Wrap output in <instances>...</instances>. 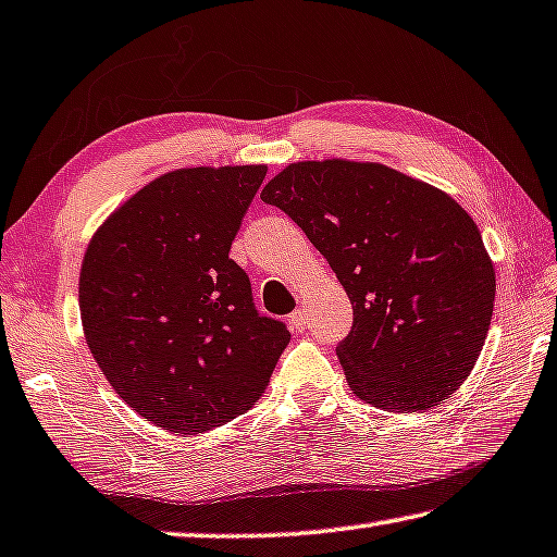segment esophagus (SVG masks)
I'll return each instance as SVG.
<instances>
[{"label":"esophagus","mask_w":557,"mask_h":557,"mask_svg":"<svg viewBox=\"0 0 557 557\" xmlns=\"http://www.w3.org/2000/svg\"><path fill=\"white\" fill-rule=\"evenodd\" d=\"M288 323H290V329L304 331L306 329V311H304V308H296V311L288 315Z\"/></svg>","instance_id":"obj_1"}]
</instances>
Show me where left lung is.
<instances>
[{
    "mask_svg": "<svg viewBox=\"0 0 557 557\" xmlns=\"http://www.w3.org/2000/svg\"><path fill=\"white\" fill-rule=\"evenodd\" d=\"M304 228L354 306L336 354L366 404L413 413L463 386L483 350L495 271L475 221L383 164L298 161L263 186Z\"/></svg>",
    "mask_w": 557,
    "mask_h": 557,
    "instance_id": "8db88e82",
    "label": "left lung"
}]
</instances>
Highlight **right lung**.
<instances>
[{
	"instance_id": "1",
	"label": "right lung",
	"mask_w": 557,
	"mask_h": 557,
	"mask_svg": "<svg viewBox=\"0 0 557 557\" xmlns=\"http://www.w3.org/2000/svg\"><path fill=\"white\" fill-rule=\"evenodd\" d=\"M267 166L178 169L111 213L84 253L79 311L94 361L126 406L171 433L249 410L288 346L228 259Z\"/></svg>"
}]
</instances>
